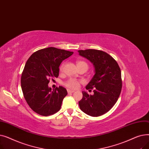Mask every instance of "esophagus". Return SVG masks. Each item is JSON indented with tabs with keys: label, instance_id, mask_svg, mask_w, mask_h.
<instances>
[{
	"label": "esophagus",
	"instance_id": "34e87169",
	"mask_svg": "<svg viewBox=\"0 0 149 149\" xmlns=\"http://www.w3.org/2000/svg\"><path fill=\"white\" fill-rule=\"evenodd\" d=\"M67 91H68V93H74V91L70 90V89H68V90H67Z\"/></svg>",
	"mask_w": 149,
	"mask_h": 149
}]
</instances>
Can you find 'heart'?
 I'll return each mask as SVG.
<instances>
[{
    "mask_svg": "<svg viewBox=\"0 0 149 149\" xmlns=\"http://www.w3.org/2000/svg\"><path fill=\"white\" fill-rule=\"evenodd\" d=\"M77 68L84 67L87 69L88 68V63L84 61H77ZM63 67H64V63H63L60 67V70H62L63 69ZM65 84L66 87H68L69 89H77L80 86V81L77 80H75V79H69L65 83Z\"/></svg>",
    "mask_w": 149,
    "mask_h": 149,
    "instance_id": "b5f03b06",
    "label": "heart"
}]
</instances>
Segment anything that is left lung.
Wrapping results in <instances>:
<instances>
[{
    "label": "left lung",
    "mask_w": 149,
    "mask_h": 149,
    "mask_svg": "<svg viewBox=\"0 0 149 149\" xmlns=\"http://www.w3.org/2000/svg\"><path fill=\"white\" fill-rule=\"evenodd\" d=\"M79 55L94 66L95 75L86 89L93 95L82 92L79 104L88 115L99 116L109 111L118 100L122 88L121 69L116 60L107 53L97 49L79 50Z\"/></svg>",
    "instance_id": "8db88e82"
}]
</instances>
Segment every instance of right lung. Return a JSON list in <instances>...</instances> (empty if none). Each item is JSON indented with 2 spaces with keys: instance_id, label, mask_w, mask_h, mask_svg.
<instances>
[{
  "instance_id": "add662e5",
  "label": "right lung",
  "mask_w": 149,
  "mask_h": 149,
  "mask_svg": "<svg viewBox=\"0 0 149 149\" xmlns=\"http://www.w3.org/2000/svg\"><path fill=\"white\" fill-rule=\"evenodd\" d=\"M49 47L34 52L27 60L21 77V87L26 103L36 113L49 116L60 111L66 89L59 86L51 91L48 83L58 77L61 63L73 54Z\"/></svg>"
}]
</instances>
